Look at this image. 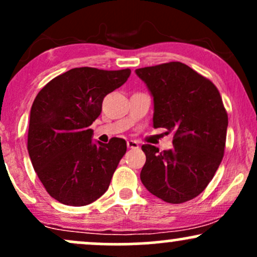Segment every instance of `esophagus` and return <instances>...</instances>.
<instances>
[{
	"label": "esophagus",
	"mask_w": 257,
	"mask_h": 257,
	"mask_svg": "<svg viewBox=\"0 0 257 257\" xmlns=\"http://www.w3.org/2000/svg\"><path fill=\"white\" fill-rule=\"evenodd\" d=\"M126 146H128V149H138L139 144L135 140H128L126 141Z\"/></svg>",
	"instance_id": "1"
}]
</instances>
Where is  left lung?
<instances>
[{"instance_id": "8db88e82", "label": "left lung", "mask_w": 257, "mask_h": 257, "mask_svg": "<svg viewBox=\"0 0 257 257\" xmlns=\"http://www.w3.org/2000/svg\"><path fill=\"white\" fill-rule=\"evenodd\" d=\"M151 91L153 126L173 133L172 150L141 146L146 163L140 179L153 196L172 204L196 198L223 158L228 116L210 79L180 61L135 70Z\"/></svg>"}]
</instances>
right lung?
Returning a JSON list of instances; mask_svg holds the SVG:
<instances>
[{"mask_svg": "<svg viewBox=\"0 0 257 257\" xmlns=\"http://www.w3.org/2000/svg\"><path fill=\"white\" fill-rule=\"evenodd\" d=\"M131 70L76 67L38 91L30 112L28 151L49 196L65 205L83 206L104 194L125 155V140L94 144L89 126L102 100L124 84Z\"/></svg>", "mask_w": 257, "mask_h": 257, "instance_id": "right-lung-1", "label": "right lung"}]
</instances>
